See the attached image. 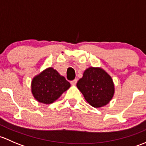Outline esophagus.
Instances as JSON below:
<instances>
[{"mask_svg":"<svg viewBox=\"0 0 146 146\" xmlns=\"http://www.w3.org/2000/svg\"><path fill=\"white\" fill-rule=\"evenodd\" d=\"M77 79H75V80H72V81H70V84H71L72 85H76V83H77Z\"/></svg>","mask_w":146,"mask_h":146,"instance_id":"obj_1","label":"esophagus"}]
</instances>
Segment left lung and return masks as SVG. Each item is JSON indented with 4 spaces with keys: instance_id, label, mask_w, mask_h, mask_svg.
Instances as JSON below:
<instances>
[{
    "instance_id": "left-lung-1",
    "label": "left lung",
    "mask_w": 146,
    "mask_h": 146,
    "mask_svg": "<svg viewBox=\"0 0 146 146\" xmlns=\"http://www.w3.org/2000/svg\"><path fill=\"white\" fill-rule=\"evenodd\" d=\"M77 87L85 100L96 108L108 104L114 93L111 76L100 68L86 69L82 78L78 81Z\"/></svg>"
}]
</instances>
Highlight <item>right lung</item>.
Masks as SVG:
<instances>
[{"label":"right lung","instance_id":"right-lung-1","mask_svg":"<svg viewBox=\"0 0 146 146\" xmlns=\"http://www.w3.org/2000/svg\"><path fill=\"white\" fill-rule=\"evenodd\" d=\"M70 86V82L53 68H48L35 76L32 81V92L39 102L51 104Z\"/></svg>","mask_w":146,"mask_h":146}]
</instances>
